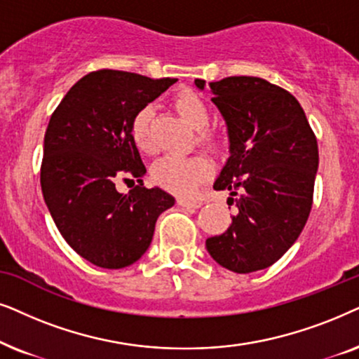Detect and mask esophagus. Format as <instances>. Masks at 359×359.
<instances>
[{
	"label": "esophagus",
	"mask_w": 359,
	"mask_h": 359,
	"mask_svg": "<svg viewBox=\"0 0 359 359\" xmlns=\"http://www.w3.org/2000/svg\"><path fill=\"white\" fill-rule=\"evenodd\" d=\"M177 203L184 208H200L203 205V202L200 198H184V197L177 200Z\"/></svg>",
	"instance_id": "34e87169"
}]
</instances>
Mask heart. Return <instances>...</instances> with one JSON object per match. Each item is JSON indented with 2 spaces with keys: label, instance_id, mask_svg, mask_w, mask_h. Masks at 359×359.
<instances>
[{
  "label": "heart",
  "instance_id": "1",
  "mask_svg": "<svg viewBox=\"0 0 359 359\" xmlns=\"http://www.w3.org/2000/svg\"><path fill=\"white\" fill-rule=\"evenodd\" d=\"M174 104L190 128L203 130L210 121V111L207 103L194 93L192 90H182L175 95ZM151 107L141 108L135 114L131 123V136L137 149L142 152L152 151L151 140ZM200 141L208 147H217V137L208 133H200ZM208 162L202 157H180L164 156L152 165V180L162 189L179 195H189L197 190L200 184L208 177Z\"/></svg>",
  "mask_w": 359,
  "mask_h": 359
}]
</instances>
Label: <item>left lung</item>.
Wrapping results in <instances>:
<instances>
[{"mask_svg":"<svg viewBox=\"0 0 359 359\" xmlns=\"http://www.w3.org/2000/svg\"><path fill=\"white\" fill-rule=\"evenodd\" d=\"M195 87L203 92L205 80H195ZM208 87L226 124L229 152L213 189L229 190L238 213L226 231L205 245L224 269L248 274L274 264L302 233L318 146L287 90L259 76H228Z\"/></svg>","mask_w":359,"mask_h":359,"instance_id":"8db88e82","label":"left lung"}]
</instances>
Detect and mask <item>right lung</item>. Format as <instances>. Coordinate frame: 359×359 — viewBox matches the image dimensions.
Segmentation results:
<instances>
[{"instance_id":"obj_1","label":"right lung","mask_w":359,"mask_h":359,"mask_svg":"<svg viewBox=\"0 0 359 359\" xmlns=\"http://www.w3.org/2000/svg\"><path fill=\"white\" fill-rule=\"evenodd\" d=\"M175 82L121 70L92 72L50 116L42 195L64 240L95 266L121 269L136 262L151 245L159 215L175 203L162 189L142 185L146 167L131 136L135 114ZM119 180L140 185L119 194Z\"/></svg>"}]
</instances>
